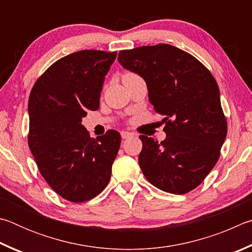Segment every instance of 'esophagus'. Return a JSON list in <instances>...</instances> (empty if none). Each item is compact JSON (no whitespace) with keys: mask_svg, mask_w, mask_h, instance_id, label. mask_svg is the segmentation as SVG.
<instances>
[{"mask_svg":"<svg viewBox=\"0 0 252 252\" xmlns=\"http://www.w3.org/2000/svg\"><path fill=\"white\" fill-rule=\"evenodd\" d=\"M121 135H122L123 139H127V138H129V137H131V136H133V134L129 133V131H122Z\"/></svg>","mask_w":252,"mask_h":252,"instance_id":"esophagus-1","label":"esophagus"}]
</instances>
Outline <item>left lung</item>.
<instances>
[{
  "mask_svg": "<svg viewBox=\"0 0 252 252\" xmlns=\"http://www.w3.org/2000/svg\"><path fill=\"white\" fill-rule=\"evenodd\" d=\"M118 62L144 78L166 123L162 142L139 136L140 169L162 191L189 192L214 168L227 136L217 82L197 59L169 44L121 51Z\"/></svg>",
  "mask_w": 252,
  "mask_h": 252,
  "instance_id": "left-lung-1",
  "label": "left lung"
}]
</instances>
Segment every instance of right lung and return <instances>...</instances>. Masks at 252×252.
I'll use <instances>...</instances> for the list:
<instances>
[{"mask_svg": "<svg viewBox=\"0 0 252 252\" xmlns=\"http://www.w3.org/2000/svg\"><path fill=\"white\" fill-rule=\"evenodd\" d=\"M117 53L83 50L64 56L39 77L29 98V147L56 193L83 202L104 190L121 146L114 129L91 138L82 118L99 108L104 79Z\"/></svg>", "mask_w": 252, "mask_h": 252, "instance_id": "right-lung-1", "label": "right lung"}]
</instances>
